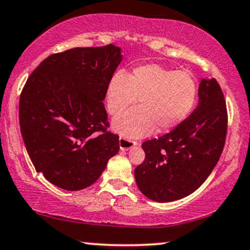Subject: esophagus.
<instances>
[{"label": "esophagus", "mask_w": 250, "mask_h": 250, "mask_svg": "<svg viewBox=\"0 0 250 250\" xmlns=\"http://www.w3.org/2000/svg\"><path fill=\"white\" fill-rule=\"evenodd\" d=\"M119 145H120V148H121L122 151H127V150H129V148H131L132 146H135V145H137V143H136L135 141H130V140H127V138L120 137Z\"/></svg>", "instance_id": "34e87169"}]
</instances>
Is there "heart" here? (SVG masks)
Here are the masks:
<instances>
[{
    "label": "heart",
    "mask_w": 250,
    "mask_h": 250,
    "mask_svg": "<svg viewBox=\"0 0 250 250\" xmlns=\"http://www.w3.org/2000/svg\"><path fill=\"white\" fill-rule=\"evenodd\" d=\"M197 83L191 74L159 64L136 67L131 74L116 71L106 86L105 100L110 115H118L113 129L123 137L140 138L158 131H168L191 112L197 98Z\"/></svg>",
    "instance_id": "b5f03b06"
}]
</instances>
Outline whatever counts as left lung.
Masks as SVG:
<instances>
[{
  "instance_id": "1",
  "label": "left lung",
  "mask_w": 250,
  "mask_h": 250,
  "mask_svg": "<svg viewBox=\"0 0 250 250\" xmlns=\"http://www.w3.org/2000/svg\"><path fill=\"white\" fill-rule=\"evenodd\" d=\"M226 132L222 88L214 78H202L194 112L168 134L142 144L145 159L135 168L140 190L154 202H173L190 195L217 165Z\"/></svg>"
}]
</instances>
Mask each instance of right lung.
Returning <instances> with one entry per match:
<instances>
[{
    "label": "right lung",
    "mask_w": 250,
    "mask_h": 250,
    "mask_svg": "<svg viewBox=\"0 0 250 250\" xmlns=\"http://www.w3.org/2000/svg\"><path fill=\"white\" fill-rule=\"evenodd\" d=\"M121 48L78 47L43 60L21 93L20 125L37 172L65 190L91 186L119 152L103 100Z\"/></svg>",
    "instance_id": "1"
}]
</instances>
